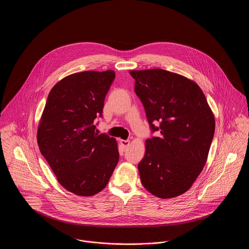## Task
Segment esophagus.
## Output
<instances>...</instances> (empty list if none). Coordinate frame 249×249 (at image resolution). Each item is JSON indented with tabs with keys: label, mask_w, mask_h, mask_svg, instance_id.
I'll list each match as a JSON object with an SVG mask.
<instances>
[{
	"label": "esophagus",
	"mask_w": 249,
	"mask_h": 249,
	"mask_svg": "<svg viewBox=\"0 0 249 249\" xmlns=\"http://www.w3.org/2000/svg\"><path fill=\"white\" fill-rule=\"evenodd\" d=\"M120 142H121V144H122V146H123V148L124 149H126L129 145H130V142L129 141V140H121L120 141Z\"/></svg>",
	"instance_id": "obj_1"
}]
</instances>
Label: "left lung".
<instances>
[{"mask_svg":"<svg viewBox=\"0 0 249 249\" xmlns=\"http://www.w3.org/2000/svg\"><path fill=\"white\" fill-rule=\"evenodd\" d=\"M152 132L138 164L142 186L168 199L190 190L205 165L214 117L194 81L162 69L130 71ZM159 123L156 126L154 124Z\"/></svg>","mask_w":249,"mask_h":249,"instance_id":"1","label":"left lung"}]
</instances>
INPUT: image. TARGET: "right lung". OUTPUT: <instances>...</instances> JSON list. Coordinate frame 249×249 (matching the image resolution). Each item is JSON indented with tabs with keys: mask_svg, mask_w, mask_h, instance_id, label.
<instances>
[{
	"mask_svg": "<svg viewBox=\"0 0 249 249\" xmlns=\"http://www.w3.org/2000/svg\"><path fill=\"white\" fill-rule=\"evenodd\" d=\"M112 70L72 73L48 94L37 130L41 154L59 184L79 196L104 190L119 160L118 142L95 132L105 99L115 79Z\"/></svg>",
	"mask_w": 249,
	"mask_h": 249,
	"instance_id": "1",
	"label": "right lung"
}]
</instances>
